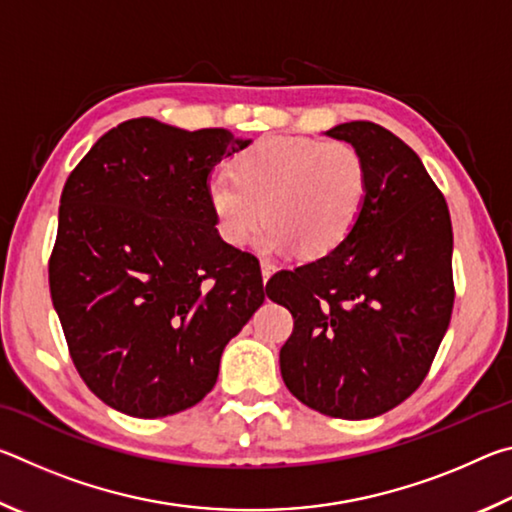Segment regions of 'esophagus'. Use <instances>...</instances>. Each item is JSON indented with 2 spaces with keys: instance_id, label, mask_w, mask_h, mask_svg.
Returning a JSON list of instances; mask_svg holds the SVG:
<instances>
[{
  "instance_id": "obj_1",
  "label": "esophagus",
  "mask_w": 512,
  "mask_h": 512,
  "mask_svg": "<svg viewBox=\"0 0 512 512\" xmlns=\"http://www.w3.org/2000/svg\"><path fill=\"white\" fill-rule=\"evenodd\" d=\"M273 275V266H271V262H266V259H262V277H264V282L268 280V277Z\"/></svg>"
}]
</instances>
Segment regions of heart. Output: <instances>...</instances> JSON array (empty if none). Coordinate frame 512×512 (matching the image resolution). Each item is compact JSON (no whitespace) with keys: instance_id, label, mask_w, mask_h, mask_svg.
I'll return each instance as SVG.
<instances>
[{"instance_id":"1","label":"heart","mask_w":512,"mask_h":512,"mask_svg":"<svg viewBox=\"0 0 512 512\" xmlns=\"http://www.w3.org/2000/svg\"><path fill=\"white\" fill-rule=\"evenodd\" d=\"M370 171L357 146L318 137L271 135L241 151L232 176L207 180L216 235L244 246L259 228L262 253L320 257L352 235L368 201Z\"/></svg>"}]
</instances>
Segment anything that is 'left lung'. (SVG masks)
I'll list each match as a JSON object with an SVG mask.
<instances>
[{
  "label": "left lung",
  "instance_id": "left-lung-1",
  "mask_svg": "<svg viewBox=\"0 0 512 512\" xmlns=\"http://www.w3.org/2000/svg\"><path fill=\"white\" fill-rule=\"evenodd\" d=\"M368 162L363 214L343 244L275 273L266 296L293 316L280 350L289 391L318 413L366 420L415 393L454 307L452 219L418 155L372 121L327 131Z\"/></svg>",
  "mask_w": 512,
  "mask_h": 512
}]
</instances>
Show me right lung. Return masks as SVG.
<instances>
[{
	"mask_svg": "<svg viewBox=\"0 0 512 512\" xmlns=\"http://www.w3.org/2000/svg\"><path fill=\"white\" fill-rule=\"evenodd\" d=\"M248 144L140 117L69 173L51 300L81 379L112 409L151 420L201 402L264 302L257 257L216 235L205 201L212 169Z\"/></svg>",
	"mask_w": 512,
	"mask_h": 512,
	"instance_id": "1",
	"label": "right lung"
}]
</instances>
